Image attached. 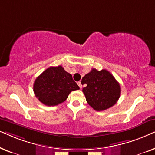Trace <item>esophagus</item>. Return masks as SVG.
Returning <instances> with one entry per match:
<instances>
[{
  "label": "esophagus",
  "instance_id": "34e87169",
  "mask_svg": "<svg viewBox=\"0 0 155 155\" xmlns=\"http://www.w3.org/2000/svg\"><path fill=\"white\" fill-rule=\"evenodd\" d=\"M78 86L80 87V89L82 88V83H81V82H80V81L78 82Z\"/></svg>",
  "mask_w": 155,
  "mask_h": 155
}]
</instances>
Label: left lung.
<instances>
[{"label": "left lung", "instance_id": "left-lung-1", "mask_svg": "<svg viewBox=\"0 0 155 155\" xmlns=\"http://www.w3.org/2000/svg\"><path fill=\"white\" fill-rule=\"evenodd\" d=\"M82 89L87 102L97 111L113 107L119 99L120 87L113 75L107 70L92 69L82 78Z\"/></svg>", "mask_w": 155, "mask_h": 155}]
</instances>
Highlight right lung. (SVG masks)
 <instances>
[{"instance_id": "right-lung-1", "label": "right lung", "mask_w": 155, "mask_h": 155, "mask_svg": "<svg viewBox=\"0 0 155 155\" xmlns=\"http://www.w3.org/2000/svg\"><path fill=\"white\" fill-rule=\"evenodd\" d=\"M33 89L36 97L42 104L53 107L66 100L72 91L79 90L80 87L71 74L58 65L49 67L38 76Z\"/></svg>"}]
</instances>
